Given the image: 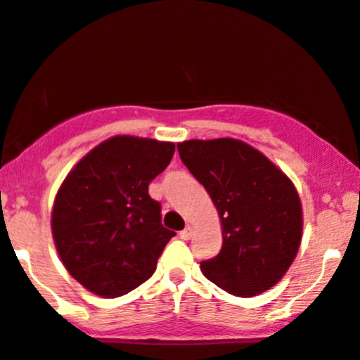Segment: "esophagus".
<instances>
[{"label": "esophagus", "mask_w": 360, "mask_h": 360, "mask_svg": "<svg viewBox=\"0 0 360 360\" xmlns=\"http://www.w3.org/2000/svg\"><path fill=\"white\" fill-rule=\"evenodd\" d=\"M179 236H181V240H190V238H191V227H186V229L181 231Z\"/></svg>", "instance_id": "esophagus-1"}]
</instances>
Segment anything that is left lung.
<instances>
[{"label":"left lung","mask_w":360,"mask_h":360,"mask_svg":"<svg viewBox=\"0 0 360 360\" xmlns=\"http://www.w3.org/2000/svg\"><path fill=\"white\" fill-rule=\"evenodd\" d=\"M177 150L221 220V248L200 261L202 274L236 297L270 290L300 247L302 206L293 183L240 140H190Z\"/></svg>","instance_id":"obj_1"}]
</instances>
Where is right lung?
Returning <instances> with one entry per match:
<instances>
[{
	"instance_id": "obj_1",
	"label": "right lung",
	"mask_w": 360,
	"mask_h": 360,
	"mask_svg": "<svg viewBox=\"0 0 360 360\" xmlns=\"http://www.w3.org/2000/svg\"><path fill=\"white\" fill-rule=\"evenodd\" d=\"M176 146L115 136L90 150L67 176L53 207V236L76 281L101 297L129 293L156 270L176 233L161 224L149 183Z\"/></svg>"
}]
</instances>
